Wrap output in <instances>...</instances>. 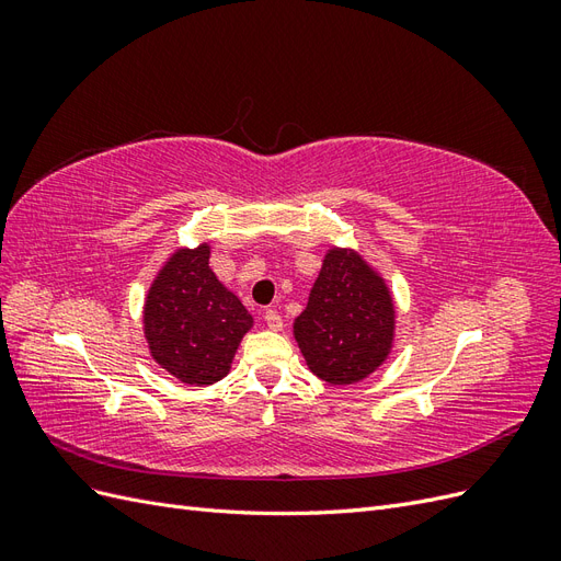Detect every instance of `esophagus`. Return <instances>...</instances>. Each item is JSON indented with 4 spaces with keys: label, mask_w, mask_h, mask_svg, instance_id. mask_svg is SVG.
Here are the masks:
<instances>
[{
    "label": "esophagus",
    "mask_w": 561,
    "mask_h": 561,
    "mask_svg": "<svg viewBox=\"0 0 561 561\" xmlns=\"http://www.w3.org/2000/svg\"><path fill=\"white\" fill-rule=\"evenodd\" d=\"M264 320H266V325H268V330H274V332L283 330V318H280V313H278V311H274V309H268V311L264 313Z\"/></svg>",
    "instance_id": "1"
}]
</instances>
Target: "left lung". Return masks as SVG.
Listing matches in <instances>:
<instances>
[{
	"instance_id": "left-lung-1",
	"label": "left lung",
	"mask_w": 561,
	"mask_h": 561,
	"mask_svg": "<svg viewBox=\"0 0 561 561\" xmlns=\"http://www.w3.org/2000/svg\"><path fill=\"white\" fill-rule=\"evenodd\" d=\"M393 336L396 307L386 280L355 250H328L307 309L295 318L309 369L334 386L358 383L388 358Z\"/></svg>"
}]
</instances>
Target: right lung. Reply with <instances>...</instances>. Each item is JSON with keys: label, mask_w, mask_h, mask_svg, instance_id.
<instances>
[{"label": "right lung", "mask_w": 561, "mask_h": 561, "mask_svg": "<svg viewBox=\"0 0 561 561\" xmlns=\"http://www.w3.org/2000/svg\"><path fill=\"white\" fill-rule=\"evenodd\" d=\"M210 245L180 248L151 283L145 299V339L165 371L190 386L225 379L252 316L217 280Z\"/></svg>", "instance_id": "1"}]
</instances>
